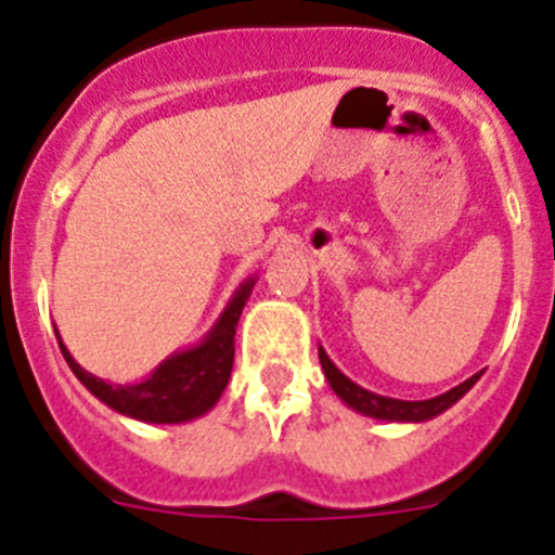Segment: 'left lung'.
Masks as SVG:
<instances>
[{"instance_id":"obj_1","label":"left lung","mask_w":555,"mask_h":555,"mask_svg":"<svg viewBox=\"0 0 555 555\" xmlns=\"http://www.w3.org/2000/svg\"><path fill=\"white\" fill-rule=\"evenodd\" d=\"M320 364H323L328 386L334 388V395L339 397L345 405L353 408L361 416L380 418V422H427V418L441 416V413L449 411L460 397H465V391H470V386L481 377V372H476V375H470L465 383L449 388L447 395H438L433 397V400H395V397H383L375 395V391H366L359 383L350 380L345 372H339V366L328 359V353H325L323 348H320Z\"/></svg>"}]
</instances>
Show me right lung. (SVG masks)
I'll use <instances>...</instances> for the list:
<instances>
[{
  "instance_id": "1",
  "label": "right lung",
  "mask_w": 555,
  "mask_h": 555,
  "mask_svg": "<svg viewBox=\"0 0 555 555\" xmlns=\"http://www.w3.org/2000/svg\"><path fill=\"white\" fill-rule=\"evenodd\" d=\"M254 282L257 279L248 276L235 289L221 318L202 336L199 345H191V348L164 359L142 383H106L103 377H95L85 366L76 364L62 336H56L60 350L74 375L87 386V391L112 411L147 424L191 422V418L205 416L219 402L230 383L232 359H235V328Z\"/></svg>"
}]
</instances>
